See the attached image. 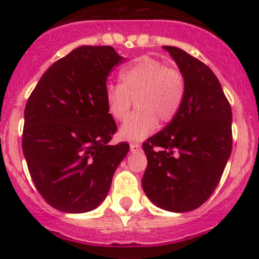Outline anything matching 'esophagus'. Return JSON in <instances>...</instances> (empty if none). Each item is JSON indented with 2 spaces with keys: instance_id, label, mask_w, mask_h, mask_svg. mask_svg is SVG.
Instances as JSON below:
<instances>
[{
  "instance_id": "34e87169",
  "label": "esophagus",
  "mask_w": 259,
  "mask_h": 259,
  "mask_svg": "<svg viewBox=\"0 0 259 259\" xmlns=\"http://www.w3.org/2000/svg\"><path fill=\"white\" fill-rule=\"evenodd\" d=\"M130 148H131L132 152H137V150L141 149V144L139 143H131L130 144Z\"/></svg>"
}]
</instances>
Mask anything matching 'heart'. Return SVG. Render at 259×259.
<instances>
[{"label":"heart","instance_id":"obj_1","mask_svg":"<svg viewBox=\"0 0 259 259\" xmlns=\"http://www.w3.org/2000/svg\"><path fill=\"white\" fill-rule=\"evenodd\" d=\"M119 80L120 84L105 88V104L109 115L122 122L135 100L138 109L119 131L125 140H141L154 131L158 122H172L184 101L187 81L182 70L154 57H140L123 67Z\"/></svg>","mask_w":259,"mask_h":259}]
</instances>
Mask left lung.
Returning <instances> with one entry per match:
<instances>
[{
	"label": "left lung",
	"instance_id": "1",
	"mask_svg": "<svg viewBox=\"0 0 259 259\" xmlns=\"http://www.w3.org/2000/svg\"><path fill=\"white\" fill-rule=\"evenodd\" d=\"M187 81L172 122L143 143L148 166L143 188L154 205L184 212L206 202L232 150V110L218 77L180 48L164 47Z\"/></svg>",
	"mask_w": 259,
	"mask_h": 259
}]
</instances>
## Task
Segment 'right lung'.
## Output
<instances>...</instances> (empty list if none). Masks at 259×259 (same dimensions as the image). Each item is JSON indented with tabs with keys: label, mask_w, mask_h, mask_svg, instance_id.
Instances as JSON below:
<instances>
[{
	"label": "right lung",
	"mask_w": 259,
	"mask_h": 259,
	"mask_svg": "<svg viewBox=\"0 0 259 259\" xmlns=\"http://www.w3.org/2000/svg\"><path fill=\"white\" fill-rule=\"evenodd\" d=\"M122 57L111 47H80L54 62L28 97L22 149L50 206L85 212L106 198L130 145H109L116 124L105 104L106 77Z\"/></svg>",
	"instance_id": "right-lung-1"
}]
</instances>
